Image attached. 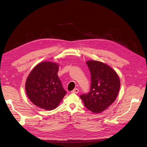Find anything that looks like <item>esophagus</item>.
Masks as SVG:
<instances>
[{
    "label": "esophagus",
    "mask_w": 147,
    "mask_h": 147,
    "mask_svg": "<svg viewBox=\"0 0 147 147\" xmlns=\"http://www.w3.org/2000/svg\"><path fill=\"white\" fill-rule=\"evenodd\" d=\"M78 92H79V90H78V89H77V88H75V89H74V90L72 91V93H75V94H77Z\"/></svg>",
    "instance_id": "34e87169"
}]
</instances>
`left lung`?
<instances>
[{
    "mask_svg": "<svg viewBox=\"0 0 147 147\" xmlns=\"http://www.w3.org/2000/svg\"><path fill=\"white\" fill-rule=\"evenodd\" d=\"M86 64L91 74L90 91L80 97L88 110L99 113L116 100L120 88L119 79L116 72L104 63L89 61Z\"/></svg>",
    "mask_w": 147,
    "mask_h": 147,
    "instance_id": "8db88e82",
    "label": "left lung"
}]
</instances>
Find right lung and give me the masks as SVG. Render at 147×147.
Wrapping results in <instances>:
<instances>
[{
    "label": "right lung",
    "mask_w": 147,
    "mask_h": 147,
    "mask_svg": "<svg viewBox=\"0 0 147 147\" xmlns=\"http://www.w3.org/2000/svg\"><path fill=\"white\" fill-rule=\"evenodd\" d=\"M58 65L43 62L31 71L26 82V91L30 101L38 107L51 110L57 107L67 92L57 76Z\"/></svg>",
    "instance_id": "add662e5"
}]
</instances>
